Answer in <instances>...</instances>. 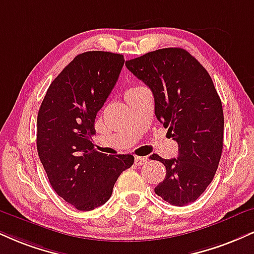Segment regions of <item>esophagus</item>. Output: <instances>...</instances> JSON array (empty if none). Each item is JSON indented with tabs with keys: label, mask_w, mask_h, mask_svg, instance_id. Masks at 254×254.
I'll return each mask as SVG.
<instances>
[{
	"label": "esophagus",
	"mask_w": 254,
	"mask_h": 254,
	"mask_svg": "<svg viewBox=\"0 0 254 254\" xmlns=\"http://www.w3.org/2000/svg\"><path fill=\"white\" fill-rule=\"evenodd\" d=\"M148 162V158L146 157H140V156H136L135 157V164L136 166H143Z\"/></svg>",
	"instance_id": "esophagus-1"
}]
</instances>
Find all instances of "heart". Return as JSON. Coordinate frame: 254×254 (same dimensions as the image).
<instances>
[{
    "label": "heart",
    "mask_w": 254,
    "mask_h": 254,
    "mask_svg": "<svg viewBox=\"0 0 254 254\" xmlns=\"http://www.w3.org/2000/svg\"><path fill=\"white\" fill-rule=\"evenodd\" d=\"M137 88H139V87H130V88H129V90H127V93H125V94H127V93L132 92V91H135V90H137Z\"/></svg>",
    "instance_id": "obj_1"
}]
</instances>
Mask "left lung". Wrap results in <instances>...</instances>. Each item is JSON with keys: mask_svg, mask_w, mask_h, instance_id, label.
<instances>
[{"mask_svg": "<svg viewBox=\"0 0 254 254\" xmlns=\"http://www.w3.org/2000/svg\"><path fill=\"white\" fill-rule=\"evenodd\" d=\"M148 85L155 115L179 144L177 158L166 160L167 174L155 193L174 206L194 202L206 190L222 152L224 112L212 78L183 48H162L125 63Z\"/></svg>", "mask_w": 254, "mask_h": 254, "instance_id": "obj_1", "label": "left lung"}]
</instances>
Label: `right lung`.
I'll return each instance as SVG.
<instances>
[{
    "mask_svg": "<svg viewBox=\"0 0 254 254\" xmlns=\"http://www.w3.org/2000/svg\"><path fill=\"white\" fill-rule=\"evenodd\" d=\"M124 57L111 52L79 54L52 81L38 114L36 148L52 188L79 210L109 200L132 155L94 149L97 112L115 87Z\"/></svg>",
    "mask_w": 254,
    "mask_h": 254,
    "instance_id": "1",
    "label": "right lung"
}]
</instances>
